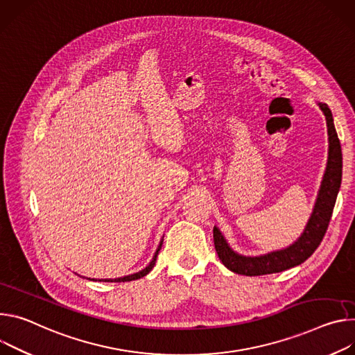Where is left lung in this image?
I'll use <instances>...</instances> for the list:
<instances>
[{"label":"left lung","mask_w":355,"mask_h":355,"mask_svg":"<svg viewBox=\"0 0 355 355\" xmlns=\"http://www.w3.org/2000/svg\"><path fill=\"white\" fill-rule=\"evenodd\" d=\"M318 105L323 111L327 123L329 156L326 171L316 198V203H314L313 211L307 220L303 232L295 243H292L286 248L251 257L234 251L227 243L220 228L214 225L213 237L216 251L218 254L220 261L231 272L239 275H247V277H258V275L282 272L304 262L320 245L326 230L329 227L337 194L341 186L343 153L340 139L337 137V131L334 127L331 110L326 103L322 101H318Z\"/></svg>","instance_id":"8db88e82"}]
</instances>
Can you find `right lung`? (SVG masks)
<instances>
[{"label": "right lung", "instance_id": "add662e5", "mask_svg": "<svg viewBox=\"0 0 355 355\" xmlns=\"http://www.w3.org/2000/svg\"><path fill=\"white\" fill-rule=\"evenodd\" d=\"M162 243H164V239L161 240V243H159V245H157V248H156V251H155V254H153V258H152V261L148 263V266H145L142 270H139V272H135V273H131V275H127V277H121V278H115V279H92V281H103V282H130V281H135V279H139V278H142V277H145V275H148L150 270H152V268H153V265H155V262H156V258H157V254H159V251H161V248H162ZM90 279V278H89Z\"/></svg>", "mask_w": 355, "mask_h": 355}]
</instances>
